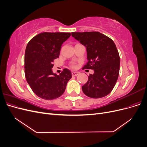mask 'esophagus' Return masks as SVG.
I'll return each mask as SVG.
<instances>
[{
    "label": "esophagus",
    "mask_w": 147,
    "mask_h": 147,
    "mask_svg": "<svg viewBox=\"0 0 147 147\" xmlns=\"http://www.w3.org/2000/svg\"><path fill=\"white\" fill-rule=\"evenodd\" d=\"M78 75V72H72V76L76 77V76H77Z\"/></svg>",
    "instance_id": "obj_1"
}]
</instances>
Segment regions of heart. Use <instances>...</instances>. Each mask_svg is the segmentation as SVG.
I'll return each instance as SVG.
<instances>
[{
	"label": "heart",
	"instance_id": "heart-1",
	"mask_svg": "<svg viewBox=\"0 0 147 147\" xmlns=\"http://www.w3.org/2000/svg\"><path fill=\"white\" fill-rule=\"evenodd\" d=\"M70 67L72 68H75V67H76V65H75V64L74 63H72L70 64Z\"/></svg>",
	"mask_w": 147,
	"mask_h": 147
}]
</instances>
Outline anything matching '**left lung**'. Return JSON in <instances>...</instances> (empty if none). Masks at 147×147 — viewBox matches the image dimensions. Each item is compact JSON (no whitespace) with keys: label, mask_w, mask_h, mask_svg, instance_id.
<instances>
[{"label":"left lung","mask_w":147,"mask_h":147,"mask_svg":"<svg viewBox=\"0 0 147 147\" xmlns=\"http://www.w3.org/2000/svg\"><path fill=\"white\" fill-rule=\"evenodd\" d=\"M71 34L86 48L88 63L83 69L94 72L82 86L84 94L95 99L107 96L116 84L119 72L120 58L115 43L99 32Z\"/></svg>","instance_id":"obj_1"}]
</instances>
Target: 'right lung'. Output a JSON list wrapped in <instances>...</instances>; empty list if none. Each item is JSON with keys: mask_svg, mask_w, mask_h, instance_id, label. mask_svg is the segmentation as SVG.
<instances>
[{"mask_svg": "<svg viewBox=\"0 0 147 147\" xmlns=\"http://www.w3.org/2000/svg\"><path fill=\"white\" fill-rule=\"evenodd\" d=\"M70 33L43 32L33 37L25 51L26 80L39 97L52 100L63 95L72 74L64 69L59 75L53 72V62L58 58L61 48Z\"/></svg>", "mask_w": 147, "mask_h": 147, "instance_id": "1", "label": "right lung"}]
</instances>
